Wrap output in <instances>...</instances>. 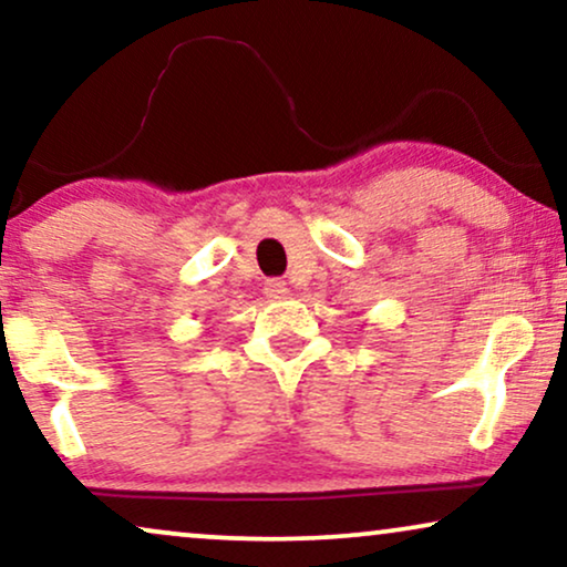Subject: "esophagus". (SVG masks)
<instances>
[{
    "label": "esophagus",
    "instance_id": "obj_1",
    "mask_svg": "<svg viewBox=\"0 0 567 567\" xmlns=\"http://www.w3.org/2000/svg\"><path fill=\"white\" fill-rule=\"evenodd\" d=\"M264 292H267V298L271 300H282L290 296V288L285 279H267V285H264Z\"/></svg>",
    "mask_w": 567,
    "mask_h": 567
}]
</instances>
